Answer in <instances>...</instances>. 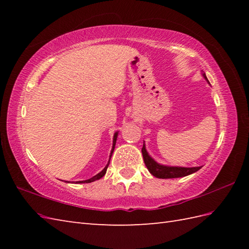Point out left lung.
I'll return each instance as SVG.
<instances>
[{
  "mask_svg": "<svg viewBox=\"0 0 249 249\" xmlns=\"http://www.w3.org/2000/svg\"><path fill=\"white\" fill-rule=\"evenodd\" d=\"M202 76L206 81L209 82L208 78H206L205 73L203 72ZM142 155H143V160L145 166L147 168V170L150 171L152 176H154L155 178H183L189 176V174L195 173L196 171H198L201 167H192V168H186V167H170V166H163L160 165V163L156 162L153 158L149 155V153L145 150V145L143 144V147H142Z\"/></svg>",
  "mask_w": 249,
  "mask_h": 249,
  "instance_id": "8db88e82",
  "label": "left lung"
}]
</instances>
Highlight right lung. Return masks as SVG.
<instances>
[{
    "mask_svg": "<svg viewBox=\"0 0 249 249\" xmlns=\"http://www.w3.org/2000/svg\"><path fill=\"white\" fill-rule=\"evenodd\" d=\"M118 131H116V133L114 134V136H113V144H112V150H111V153H110V158H111V156H112V153H113V151H114V146H115V142H116V138H118ZM110 158H109V161H108V163L107 165H106V167L103 169L102 171H100L98 174H96V176H94L93 178H89V179H86V181H78V182H76V183H91V182H94V181H96V179H99V178H102L105 174H106V171H107V168H108V166H109V162H110Z\"/></svg>",
    "mask_w": 249,
    "mask_h": 249,
    "instance_id": "right-lung-1",
    "label": "right lung"
}]
</instances>
